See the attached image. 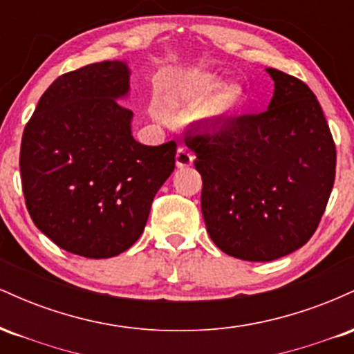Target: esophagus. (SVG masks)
<instances>
[{
    "instance_id": "obj_1",
    "label": "esophagus",
    "mask_w": 354,
    "mask_h": 354,
    "mask_svg": "<svg viewBox=\"0 0 354 354\" xmlns=\"http://www.w3.org/2000/svg\"><path fill=\"white\" fill-rule=\"evenodd\" d=\"M193 153L189 151L186 146H180L176 151V166L178 168H188V166L193 165Z\"/></svg>"
}]
</instances>
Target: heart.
<instances>
[{
    "label": "heart",
    "mask_w": 354,
    "mask_h": 354,
    "mask_svg": "<svg viewBox=\"0 0 354 354\" xmlns=\"http://www.w3.org/2000/svg\"><path fill=\"white\" fill-rule=\"evenodd\" d=\"M216 81L211 78H203L198 81L196 88L200 93H208L214 88ZM243 103V91L236 84H226V86L218 88L216 91L211 93V96L206 101L205 113L216 120H225L233 115Z\"/></svg>",
    "instance_id": "obj_1"
}]
</instances>
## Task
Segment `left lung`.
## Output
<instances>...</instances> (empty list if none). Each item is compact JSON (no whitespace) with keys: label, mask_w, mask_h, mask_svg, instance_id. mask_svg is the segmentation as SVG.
<instances>
[{"label":"left lung","mask_w":354,"mask_h":354,"mask_svg":"<svg viewBox=\"0 0 354 354\" xmlns=\"http://www.w3.org/2000/svg\"><path fill=\"white\" fill-rule=\"evenodd\" d=\"M266 71L274 81L266 111L185 133L203 178L208 234L245 261H273L306 245L335 183V141L315 93Z\"/></svg>","instance_id":"left-lung-1"}]
</instances>
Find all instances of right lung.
Here are the masks:
<instances>
[{
    "label": "right lung",
    "mask_w": 354,
    "mask_h": 354,
    "mask_svg": "<svg viewBox=\"0 0 354 354\" xmlns=\"http://www.w3.org/2000/svg\"><path fill=\"white\" fill-rule=\"evenodd\" d=\"M124 61L61 75L24 128L19 169L36 228L84 258L118 256L143 233L154 194L174 169L176 143L131 135Z\"/></svg>",
    "instance_id": "1"
}]
</instances>
